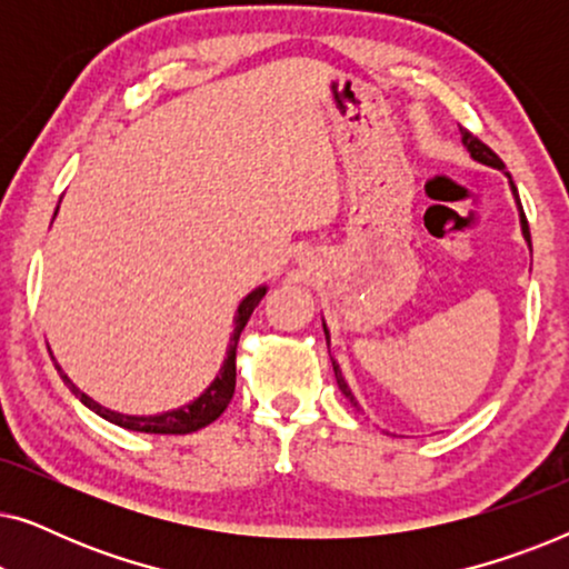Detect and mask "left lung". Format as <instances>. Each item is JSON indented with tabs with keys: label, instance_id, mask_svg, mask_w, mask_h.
I'll return each mask as SVG.
<instances>
[{
	"label": "left lung",
	"instance_id": "left-lung-1",
	"mask_svg": "<svg viewBox=\"0 0 569 569\" xmlns=\"http://www.w3.org/2000/svg\"><path fill=\"white\" fill-rule=\"evenodd\" d=\"M461 139H463V147L466 150L471 152V158L473 160H479V162H485V166H492V168H497V170H505V162L497 158V154L489 150V147L481 142L479 137H473L469 129H463L461 127ZM510 178V176H508ZM510 189H512V193H516V201H518V212H520V228H523V238L528 240V248H531V232H528V220H526V212H523V207H520V199H518V191H516V183L510 181ZM323 331H326V323H323ZM326 345H329V331H326ZM331 365H333V376H337V383H339V388H341V393L347 396L349 401L355 403L357 407V401H355V396H352V391H349V386H347V380L341 378V370H339V365H337V360H333L331 357Z\"/></svg>",
	"mask_w": 569,
	"mask_h": 569
}]
</instances>
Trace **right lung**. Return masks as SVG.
Segmentation results:
<instances>
[{
  "mask_svg": "<svg viewBox=\"0 0 569 569\" xmlns=\"http://www.w3.org/2000/svg\"><path fill=\"white\" fill-rule=\"evenodd\" d=\"M263 295H267V287H259V290H253L248 298L240 302L238 308V316H236V331H232V339H230V349H228V360H224L220 376L214 378V383L207 388L204 393L199 396L197 401L186 403L183 409H173V411H166V415H158V417H129V415H119V411H111L106 407H100L98 401H92L88 393H82L80 388H77L72 380H69L61 368L57 365L59 376L64 383L69 386V391H72L77 399H80L84 407L96 411L108 422L119 425V427H127V430H134V432H152V435H189V432H197L201 427H207L209 422H214L217 417L222 415L224 409H228V403L232 399V393H236V349H238V339H240V331L246 329L248 318H251L253 308L259 306Z\"/></svg>",
  "mask_w": 569,
  "mask_h": 569,
  "instance_id": "add662e5",
  "label": "right lung"
}]
</instances>
